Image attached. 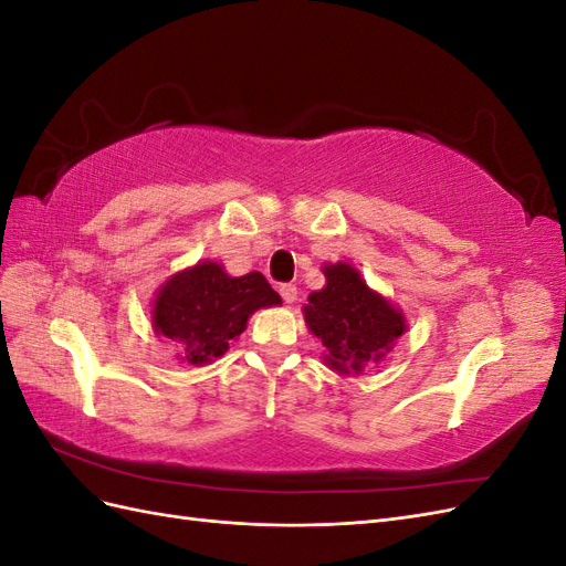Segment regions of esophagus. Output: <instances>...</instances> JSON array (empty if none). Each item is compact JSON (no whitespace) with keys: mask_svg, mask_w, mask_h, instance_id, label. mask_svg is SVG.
Listing matches in <instances>:
<instances>
[{"mask_svg":"<svg viewBox=\"0 0 566 566\" xmlns=\"http://www.w3.org/2000/svg\"><path fill=\"white\" fill-rule=\"evenodd\" d=\"M279 293H281V297H283L285 304H293V302L297 300V287H295L293 283H283V285L279 287Z\"/></svg>","mask_w":566,"mask_h":566,"instance_id":"obj_1","label":"esophagus"}]
</instances>
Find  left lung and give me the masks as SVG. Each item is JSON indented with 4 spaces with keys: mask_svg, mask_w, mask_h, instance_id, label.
I'll list each match as a JSON object with an SVG mask.
<instances>
[{
    "mask_svg": "<svg viewBox=\"0 0 566 566\" xmlns=\"http://www.w3.org/2000/svg\"><path fill=\"white\" fill-rule=\"evenodd\" d=\"M325 287L310 295L304 321L325 347L323 361L339 375L378 364L406 331L403 314L366 285L352 264H325Z\"/></svg>",
    "mask_w": 566,
    "mask_h": 566,
    "instance_id": "left-lung-1",
    "label": "left lung"
}]
</instances>
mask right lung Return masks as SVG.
I'll list each match as a JSON object with an SVG mask.
<instances>
[{"label":"right lung","mask_w":566,"mask_h":566,"mask_svg":"<svg viewBox=\"0 0 566 566\" xmlns=\"http://www.w3.org/2000/svg\"><path fill=\"white\" fill-rule=\"evenodd\" d=\"M276 304L281 295L260 271L229 276L217 262H198L163 283L150 316L156 333L179 347L181 361L208 366L224 356L256 310Z\"/></svg>","instance_id":"1"}]
</instances>
